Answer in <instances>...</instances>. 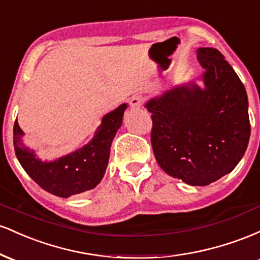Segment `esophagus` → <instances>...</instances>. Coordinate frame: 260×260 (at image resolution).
Wrapping results in <instances>:
<instances>
[{"label":"esophagus","instance_id":"obj_1","mask_svg":"<svg viewBox=\"0 0 260 260\" xmlns=\"http://www.w3.org/2000/svg\"><path fill=\"white\" fill-rule=\"evenodd\" d=\"M129 105L132 109H138L143 105V98L140 95H133L129 100Z\"/></svg>","mask_w":260,"mask_h":260}]
</instances>
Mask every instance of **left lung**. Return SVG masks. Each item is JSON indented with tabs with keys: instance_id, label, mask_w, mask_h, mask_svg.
I'll list each match as a JSON object with an SVG mask.
<instances>
[{
	"instance_id": "obj_1",
	"label": "left lung",
	"mask_w": 260,
	"mask_h": 260,
	"mask_svg": "<svg viewBox=\"0 0 260 260\" xmlns=\"http://www.w3.org/2000/svg\"><path fill=\"white\" fill-rule=\"evenodd\" d=\"M204 88L177 85L145 104L151 145L166 174L190 186H208L230 174L249 142L248 98L219 50L199 47Z\"/></svg>"
}]
</instances>
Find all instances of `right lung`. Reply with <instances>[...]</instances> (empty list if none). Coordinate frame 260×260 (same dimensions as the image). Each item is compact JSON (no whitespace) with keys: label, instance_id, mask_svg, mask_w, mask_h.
Listing matches in <instances>:
<instances>
[{"label":"right lung","instance_id":"right-lung-1","mask_svg":"<svg viewBox=\"0 0 260 260\" xmlns=\"http://www.w3.org/2000/svg\"><path fill=\"white\" fill-rule=\"evenodd\" d=\"M127 104L106 113L92 138L84 147L53 161L39 159L32 149L23 144L24 136L18 122L13 127L17 159L25 172L46 192L68 198L95 188L105 175L113 137L122 124Z\"/></svg>","mask_w":260,"mask_h":260}]
</instances>
